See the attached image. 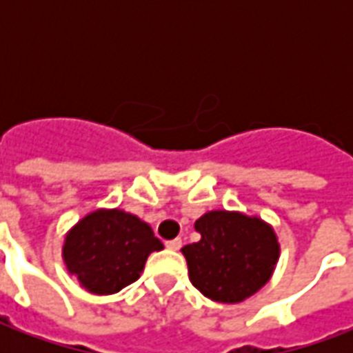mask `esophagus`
Masks as SVG:
<instances>
[{"label":"esophagus","mask_w":353,"mask_h":353,"mask_svg":"<svg viewBox=\"0 0 353 353\" xmlns=\"http://www.w3.org/2000/svg\"><path fill=\"white\" fill-rule=\"evenodd\" d=\"M166 248L172 250V252H177V250L181 248V240H179V238H176V240H168V242H166Z\"/></svg>","instance_id":"1"}]
</instances>
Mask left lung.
<instances>
[{
  "instance_id": "1",
  "label": "left lung",
  "mask_w": 353,
  "mask_h": 353,
  "mask_svg": "<svg viewBox=\"0 0 353 353\" xmlns=\"http://www.w3.org/2000/svg\"><path fill=\"white\" fill-rule=\"evenodd\" d=\"M200 240L181 248L194 288L215 303H242L272 278L280 257L274 229L257 215L214 210L194 223Z\"/></svg>"
}]
</instances>
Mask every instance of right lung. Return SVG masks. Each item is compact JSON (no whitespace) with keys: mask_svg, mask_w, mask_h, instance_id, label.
<instances>
[{"mask_svg":"<svg viewBox=\"0 0 353 353\" xmlns=\"http://www.w3.org/2000/svg\"><path fill=\"white\" fill-rule=\"evenodd\" d=\"M162 248L139 217L119 208H101L68 230L62 259L88 293L113 295L138 280L147 257Z\"/></svg>","mask_w":353,"mask_h":353,"instance_id":"add662e5","label":"right lung"}]
</instances>
